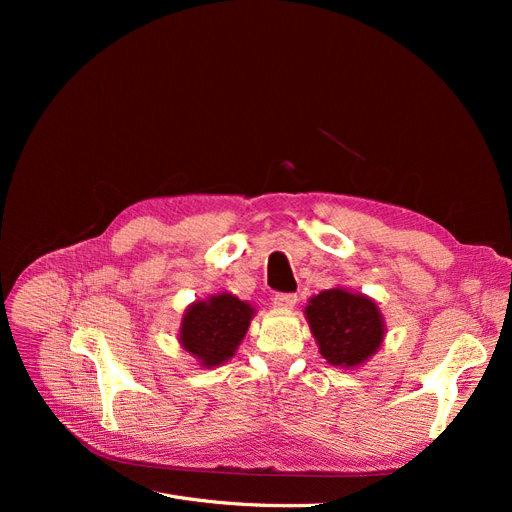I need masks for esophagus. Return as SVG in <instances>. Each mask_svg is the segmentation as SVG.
<instances>
[{
	"mask_svg": "<svg viewBox=\"0 0 512 512\" xmlns=\"http://www.w3.org/2000/svg\"><path fill=\"white\" fill-rule=\"evenodd\" d=\"M294 303H297V294L292 292H277L273 297V305L277 309H292Z\"/></svg>",
	"mask_w": 512,
	"mask_h": 512,
	"instance_id": "obj_1",
	"label": "esophagus"
}]
</instances>
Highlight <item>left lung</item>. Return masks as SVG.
Masks as SVG:
<instances>
[{
    "instance_id": "1",
    "label": "left lung",
    "mask_w": 512,
    "mask_h": 512,
    "mask_svg": "<svg viewBox=\"0 0 512 512\" xmlns=\"http://www.w3.org/2000/svg\"><path fill=\"white\" fill-rule=\"evenodd\" d=\"M320 354L331 365L352 369L371 359L386 333L380 307L361 292L322 290L305 307Z\"/></svg>"
}]
</instances>
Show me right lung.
I'll return each instance as SVG.
<instances>
[{"mask_svg": "<svg viewBox=\"0 0 512 512\" xmlns=\"http://www.w3.org/2000/svg\"><path fill=\"white\" fill-rule=\"evenodd\" d=\"M254 307L235 294L220 292L192 303L181 318L179 344L200 367H218L235 356L250 329Z\"/></svg>", "mask_w": 512, "mask_h": 512, "instance_id": "add662e5", "label": "right lung"}]
</instances>
